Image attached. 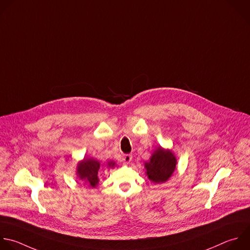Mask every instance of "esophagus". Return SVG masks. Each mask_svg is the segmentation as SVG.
I'll list each match as a JSON object with an SVG mask.
<instances>
[{
	"mask_svg": "<svg viewBox=\"0 0 250 250\" xmlns=\"http://www.w3.org/2000/svg\"><path fill=\"white\" fill-rule=\"evenodd\" d=\"M132 159V156L130 154H125V155H123V161L125 163H129Z\"/></svg>",
	"mask_w": 250,
	"mask_h": 250,
	"instance_id": "obj_1",
	"label": "esophagus"
}]
</instances>
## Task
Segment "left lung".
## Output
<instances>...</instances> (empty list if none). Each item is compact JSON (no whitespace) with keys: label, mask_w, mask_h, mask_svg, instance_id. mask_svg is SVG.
I'll return each mask as SVG.
<instances>
[{"label":"left lung","mask_w":250,"mask_h":250,"mask_svg":"<svg viewBox=\"0 0 250 250\" xmlns=\"http://www.w3.org/2000/svg\"><path fill=\"white\" fill-rule=\"evenodd\" d=\"M176 165L177 159L170 150L159 148L153 153L150 161L145 163L148 179L157 184L165 183L172 176Z\"/></svg>","instance_id":"1"}]
</instances>
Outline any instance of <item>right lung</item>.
<instances>
[{"label": "right lung", "mask_w": 250, "mask_h": 250, "mask_svg": "<svg viewBox=\"0 0 250 250\" xmlns=\"http://www.w3.org/2000/svg\"><path fill=\"white\" fill-rule=\"evenodd\" d=\"M115 165V163L111 162L110 167ZM100 168V164L98 161L94 159H84L78 164L77 174L80 180L85 181L89 187L95 188L99 183L98 180V171Z\"/></svg>", "instance_id": "right-lung-1"}]
</instances>
